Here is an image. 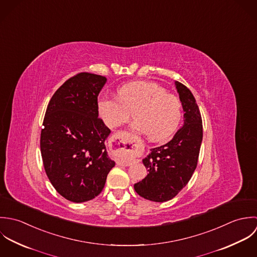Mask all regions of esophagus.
<instances>
[{
	"label": "esophagus",
	"instance_id": "34e87169",
	"mask_svg": "<svg viewBox=\"0 0 257 257\" xmlns=\"http://www.w3.org/2000/svg\"><path fill=\"white\" fill-rule=\"evenodd\" d=\"M128 135L126 132H117L110 138V146L113 154L117 156V163L123 166H130L131 160L127 154L132 150L134 145L130 142H125L124 137Z\"/></svg>",
	"mask_w": 257,
	"mask_h": 257
}]
</instances>
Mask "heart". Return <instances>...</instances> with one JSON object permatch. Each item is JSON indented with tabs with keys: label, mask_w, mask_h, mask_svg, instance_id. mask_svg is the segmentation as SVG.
I'll return each mask as SVG.
<instances>
[{
	"label": "heart",
	"mask_w": 257,
	"mask_h": 257,
	"mask_svg": "<svg viewBox=\"0 0 257 257\" xmlns=\"http://www.w3.org/2000/svg\"><path fill=\"white\" fill-rule=\"evenodd\" d=\"M117 93L118 97L101 95L97 101L99 115L107 126L121 125L133 112L136 120L132 128L155 142L166 140L179 127L183 115L182 103L162 86L136 81L121 86Z\"/></svg>",
	"instance_id": "obj_1"
}]
</instances>
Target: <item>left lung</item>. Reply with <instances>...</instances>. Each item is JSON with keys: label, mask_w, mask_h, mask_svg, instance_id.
Segmentation results:
<instances>
[{"label": "left lung", "mask_w": 257, "mask_h": 257, "mask_svg": "<svg viewBox=\"0 0 257 257\" xmlns=\"http://www.w3.org/2000/svg\"><path fill=\"white\" fill-rule=\"evenodd\" d=\"M175 85L185 111L184 125L170 142L151 149L142 160L149 173L134 185L139 196L157 203L172 200L189 183L203 141L202 116L193 93L181 82Z\"/></svg>", "instance_id": "left-lung-1"}]
</instances>
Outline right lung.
Masks as SVG:
<instances>
[{"mask_svg":"<svg viewBox=\"0 0 257 257\" xmlns=\"http://www.w3.org/2000/svg\"><path fill=\"white\" fill-rule=\"evenodd\" d=\"M105 76L81 72L52 95L41 133V153L53 188L64 199L97 197L115 162L106 151L110 129L98 118L97 97Z\"/></svg>","mask_w":257,"mask_h":257,"instance_id":"right-lung-1","label":"right lung"}]
</instances>
